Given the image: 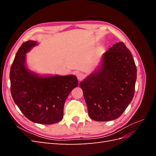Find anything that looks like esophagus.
<instances>
[{
    "instance_id": "esophagus-1",
    "label": "esophagus",
    "mask_w": 156,
    "mask_h": 156,
    "mask_svg": "<svg viewBox=\"0 0 156 156\" xmlns=\"http://www.w3.org/2000/svg\"><path fill=\"white\" fill-rule=\"evenodd\" d=\"M77 79H78L79 80H80V81H81V80H83V79H84V75L83 73L79 72V73H77Z\"/></svg>"
}]
</instances>
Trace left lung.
<instances>
[{
	"label": "left lung",
	"mask_w": 156,
	"mask_h": 156,
	"mask_svg": "<svg viewBox=\"0 0 156 156\" xmlns=\"http://www.w3.org/2000/svg\"><path fill=\"white\" fill-rule=\"evenodd\" d=\"M136 79L130 51L123 42L113 45L103 55L101 66L79 84L89 116L100 122L120 116L133 98Z\"/></svg>",
	"instance_id": "1"
}]
</instances>
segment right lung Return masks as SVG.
Returning <instances> with one entry per match:
<instances>
[{
	"label": "right lung",
	"instance_id": "1",
	"mask_svg": "<svg viewBox=\"0 0 156 156\" xmlns=\"http://www.w3.org/2000/svg\"><path fill=\"white\" fill-rule=\"evenodd\" d=\"M36 45V41H27L17 51L10 68V90L14 102L28 119L52 124L62 119L65 101L77 87L78 80L72 75L39 76L28 69L25 54Z\"/></svg>",
	"mask_w": 156,
	"mask_h": 156
}]
</instances>
